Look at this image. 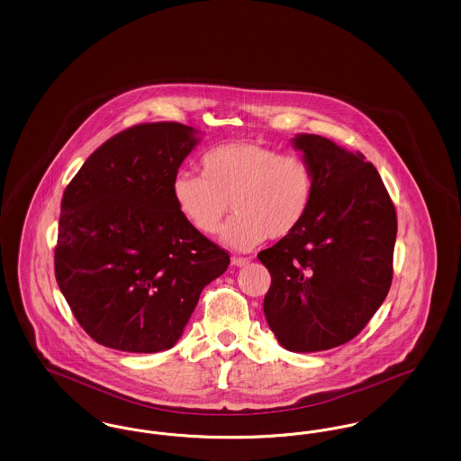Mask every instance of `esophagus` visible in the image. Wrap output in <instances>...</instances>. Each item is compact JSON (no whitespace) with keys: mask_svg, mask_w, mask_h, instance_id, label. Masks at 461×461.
Returning <instances> with one entry per match:
<instances>
[{"mask_svg":"<svg viewBox=\"0 0 461 461\" xmlns=\"http://www.w3.org/2000/svg\"><path fill=\"white\" fill-rule=\"evenodd\" d=\"M249 263H250L249 258H239V256H233V258H231V264L237 266V267H241V266H245V264Z\"/></svg>","mask_w":461,"mask_h":461,"instance_id":"obj_1","label":"esophagus"}]
</instances>
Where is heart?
<instances>
[{
  "label": "heart",
  "instance_id": "obj_1",
  "mask_svg": "<svg viewBox=\"0 0 461 461\" xmlns=\"http://www.w3.org/2000/svg\"><path fill=\"white\" fill-rule=\"evenodd\" d=\"M200 164L202 175L173 176L171 195L181 218L202 235H216L231 207L235 216L221 240L249 250L264 239L290 237L309 214L316 181L303 157L254 141H231L205 152Z\"/></svg>",
  "mask_w": 461,
  "mask_h": 461
}]
</instances>
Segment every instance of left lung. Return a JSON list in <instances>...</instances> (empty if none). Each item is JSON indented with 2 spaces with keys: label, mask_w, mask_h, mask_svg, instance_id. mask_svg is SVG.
Segmentation results:
<instances>
[{
  "label": "left lung",
  "mask_w": 461,
  "mask_h": 461,
  "mask_svg": "<svg viewBox=\"0 0 461 461\" xmlns=\"http://www.w3.org/2000/svg\"><path fill=\"white\" fill-rule=\"evenodd\" d=\"M292 145L316 188L299 230L258 254L271 275L264 314L288 351H327L354 339L387 297L394 203L365 155L307 132Z\"/></svg>",
  "instance_id": "1"
}]
</instances>
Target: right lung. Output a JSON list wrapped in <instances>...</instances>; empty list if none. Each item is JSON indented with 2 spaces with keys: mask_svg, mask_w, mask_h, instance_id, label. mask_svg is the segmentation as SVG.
Instances as JSON below:
<instances>
[{
  "mask_svg": "<svg viewBox=\"0 0 461 461\" xmlns=\"http://www.w3.org/2000/svg\"><path fill=\"white\" fill-rule=\"evenodd\" d=\"M179 122L138 124L89 155L62 198L55 276L89 337L171 349L230 256L176 209L171 181L200 141Z\"/></svg>",
  "mask_w": 461,
  "mask_h": 461,
  "instance_id": "add662e5",
  "label": "right lung"
}]
</instances>
